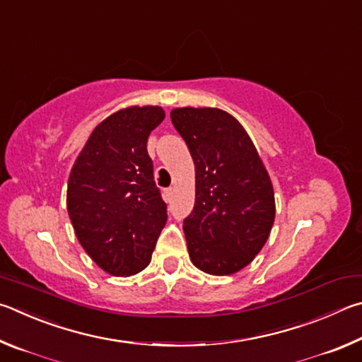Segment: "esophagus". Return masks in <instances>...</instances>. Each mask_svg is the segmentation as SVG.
I'll return each instance as SVG.
<instances>
[{
    "instance_id": "obj_1",
    "label": "esophagus",
    "mask_w": 362,
    "mask_h": 362,
    "mask_svg": "<svg viewBox=\"0 0 362 362\" xmlns=\"http://www.w3.org/2000/svg\"><path fill=\"white\" fill-rule=\"evenodd\" d=\"M173 189H167V191H165V200H167V202H170L171 200V197H173Z\"/></svg>"
}]
</instances>
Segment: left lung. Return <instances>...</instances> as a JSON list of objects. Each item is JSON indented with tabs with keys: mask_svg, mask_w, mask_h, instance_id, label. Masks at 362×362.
<instances>
[{
	"mask_svg": "<svg viewBox=\"0 0 362 362\" xmlns=\"http://www.w3.org/2000/svg\"><path fill=\"white\" fill-rule=\"evenodd\" d=\"M171 122L195 165V205L185 219L189 257L208 275L255 261L275 221V192L243 125L219 107H175Z\"/></svg>",
	"mask_w": 362,
	"mask_h": 362,
	"instance_id": "left-lung-1",
	"label": "left lung"
}]
</instances>
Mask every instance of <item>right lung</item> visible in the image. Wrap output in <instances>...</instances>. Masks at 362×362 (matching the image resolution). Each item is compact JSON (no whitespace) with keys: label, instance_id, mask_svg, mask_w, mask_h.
Returning a JSON list of instances; mask_svg holds the SVG:
<instances>
[{"label":"right lung","instance_id":"1","mask_svg":"<svg viewBox=\"0 0 362 362\" xmlns=\"http://www.w3.org/2000/svg\"><path fill=\"white\" fill-rule=\"evenodd\" d=\"M160 106H127L101 120L68 177L66 210L78 242L101 270L132 276L148 267L167 223L146 143Z\"/></svg>","mask_w":362,"mask_h":362}]
</instances>
